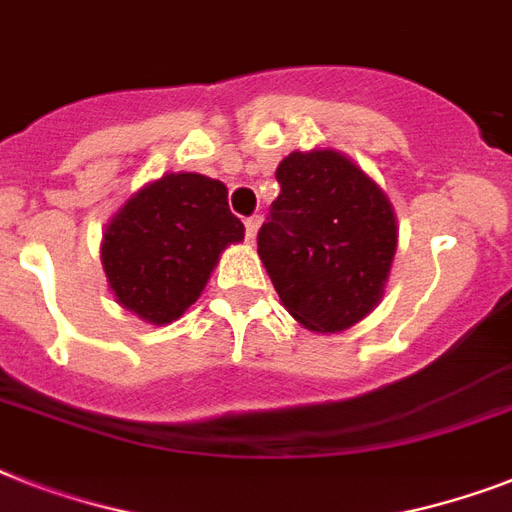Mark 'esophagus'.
I'll return each mask as SVG.
<instances>
[{
    "label": "esophagus",
    "instance_id": "esophagus-1",
    "mask_svg": "<svg viewBox=\"0 0 512 512\" xmlns=\"http://www.w3.org/2000/svg\"><path fill=\"white\" fill-rule=\"evenodd\" d=\"M244 226H247L249 242H255L257 231H260V226H263V218H260V215H252V218H247V223H244Z\"/></svg>",
    "mask_w": 512,
    "mask_h": 512
}]
</instances>
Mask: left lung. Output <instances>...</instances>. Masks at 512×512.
Listing matches in <instances>:
<instances>
[{
    "mask_svg": "<svg viewBox=\"0 0 512 512\" xmlns=\"http://www.w3.org/2000/svg\"><path fill=\"white\" fill-rule=\"evenodd\" d=\"M281 194L257 234V255L299 326L339 334L373 313L397 252L386 191L344 152H292L278 162Z\"/></svg>",
    "mask_w": 512,
    "mask_h": 512,
    "instance_id": "1",
    "label": "left lung"
}]
</instances>
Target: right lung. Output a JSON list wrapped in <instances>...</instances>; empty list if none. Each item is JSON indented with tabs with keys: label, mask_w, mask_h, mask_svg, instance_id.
<instances>
[{
	"label": "right lung",
	"mask_w": 512,
	"mask_h": 512,
	"mask_svg": "<svg viewBox=\"0 0 512 512\" xmlns=\"http://www.w3.org/2000/svg\"><path fill=\"white\" fill-rule=\"evenodd\" d=\"M242 239L226 184L202 173H165L118 207L99 257L118 305L144 323L168 326L205 292L223 249Z\"/></svg>",
	"instance_id": "add662e5"
}]
</instances>
